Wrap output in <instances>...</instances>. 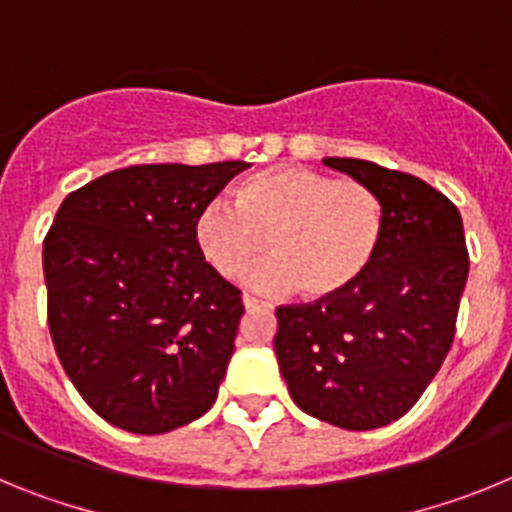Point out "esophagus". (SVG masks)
<instances>
[{
	"label": "esophagus",
	"mask_w": 512,
	"mask_h": 512,
	"mask_svg": "<svg viewBox=\"0 0 512 512\" xmlns=\"http://www.w3.org/2000/svg\"><path fill=\"white\" fill-rule=\"evenodd\" d=\"M243 307H246L248 312L251 310H269V302H264V300H259V297H251V295H246L243 297Z\"/></svg>",
	"instance_id": "1"
}]
</instances>
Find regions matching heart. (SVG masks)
I'll return each mask as SVG.
<instances>
[{
	"instance_id": "obj_1",
	"label": "heart",
	"mask_w": 512,
	"mask_h": 512,
	"mask_svg": "<svg viewBox=\"0 0 512 512\" xmlns=\"http://www.w3.org/2000/svg\"><path fill=\"white\" fill-rule=\"evenodd\" d=\"M384 205L369 184L305 166L243 179L233 207L210 202L194 217V243L225 279L246 274L266 251L277 259L251 274L266 292L295 289L330 300L361 282L377 259Z\"/></svg>"
}]
</instances>
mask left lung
<instances>
[{"label": "left lung", "mask_w": 512, "mask_h": 512, "mask_svg": "<svg viewBox=\"0 0 512 512\" xmlns=\"http://www.w3.org/2000/svg\"><path fill=\"white\" fill-rule=\"evenodd\" d=\"M323 164L379 194L382 246L343 295L279 305L274 351L297 408L346 431H372L408 413L441 369L469 251L454 202L418 176L359 158Z\"/></svg>", "instance_id": "8db88e82"}]
</instances>
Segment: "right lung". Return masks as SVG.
Listing matches in <instances>:
<instances>
[{
	"label": "right lung",
	"instance_id": "right-lung-1",
	"mask_svg": "<svg viewBox=\"0 0 512 512\" xmlns=\"http://www.w3.org/2000/svg\"><path fill=\"white\" fill-rule=\"evenodd\" d=\"M243 169L110 171L71 192L45 235L48 328L63 372L122 431L169 433L215 402L243 300L194 243V217Z\"/></svg>",
	"mask_w": 512,
	"mask_h": 512
}]
</instances>
